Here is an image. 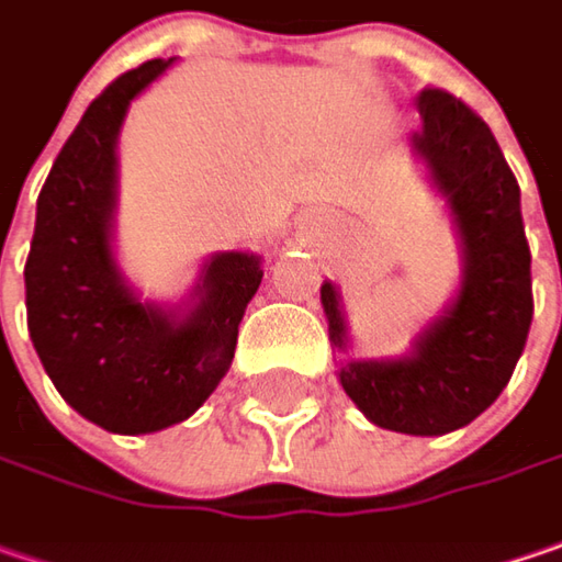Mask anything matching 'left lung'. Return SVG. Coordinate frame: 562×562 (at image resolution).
<instances>
[{
  "label": "left lung",
  "mask_w": 562,
  "mask_h": 562,
  "mask_svg": "<svg viewBox=\"0 0 562 562\" xmlns=\"http://www.w3.org/2000/svg\"><path fill=\"white\" fill-rule=\"evenodd\" d=\"M418 154L450 201L465 245V282L447 311L403 361H349L342 390L380 427L400 434H450L494 403L525 349L535 299L531 251L519 182L501 144L469 103L450 90L418 93ZM329 339L342 346V314L333 285H321Z\"/></svg>",
  "instance_id": "left-lung-1"
}]
</instances>
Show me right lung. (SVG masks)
I'll return each instance as SVG.
<instances>
[{
    "label": "right lung",
    "instance_id": "right-lung-1",
    "mask_svg": "<svg viewBox=\"0 0 562 562\" xmlns=\"http://www.w3.org/2000/svg\"><path fill=\"white\" fill-rule=\"evenodd\" d=\"M172 59L119 75L65 140L37 198L24 263L27 329L61 400L115 434H150L198 412L229 371L260 285L255 255H216L184 321L140 305L110 255L115 135L128 103Z\"/></svg>",
    "mask_w": 562,
    "mask_h": 562
}]
</instances>
